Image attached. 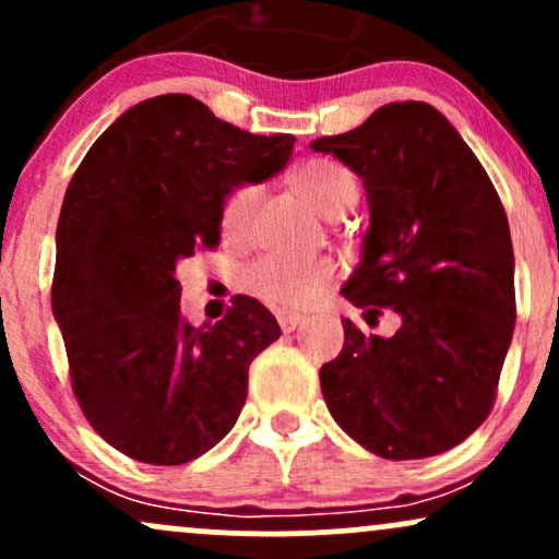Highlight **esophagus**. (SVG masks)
Listing matches in <instances>:
<instances>
[{"label": "esophagus", "instance_id": "obj_1", "mask_svg": "<svg viewBox=\"0 0 559 559\" xmlns=\"http://www.w3.org/2000/svg\"><path fill=\"white\" fill-rule=\"evenodd\" d=\"M301 323H305V318H299V316H278V325L284 333L297 331Z\"/></svg>", "mask_w": 559, "mask_h": 559}]
</instances>
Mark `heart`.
Returning <instances> with one entry per match:
<instances>
[{
  "label": "heart",
  "instance_id": "heart-1",
  "mask_svg": "<svg viewBox=\"0 0 559 559\" xmlns=\"http://www.w3.org/2000/svg\"><path fill=\"white\" fill-rule=\"evenodd\" d=\"M294 186L318 213L325 217L342 215L357 199V181L344 165L333 159H312L301 165L294 176ZM260 202L258 183H241L230 191L223 207V228L230 236H243ZM331 260H292L267 254L247 267L243 288L275 312H305L316 305L320 294L333 281Z\"/></svg>",
  "mask_w": 559,
  "mask_h": 559
}]
</instances>
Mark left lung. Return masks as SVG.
I'll return each instance as SVG.
<instances>
[{"label":"left lung","instance_id":"left-lung-1","mask_svg":"<svg viewBox=\"0 0 559 559\" xmlns=\"http://www.w3.org/2000/svg\"><path fill=\"white\" fill-rule=\"evenodd\" d=\"M362 178L370 226L342 294L394 336L344 323L320 368L333 420L386 460L465 441L489 415L515 329V258L502 202L449 120L426 102H391L362 126L312 141Z\"/></svg>","mask_w":559,"mask_h":559}]
</instances>
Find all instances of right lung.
Instances as JSON below:
<instances>
[{
	"instance_id": "1",
	"label": "right lung",
	"mask_w": 559,
	"mask_h": 559,
	"mask_svg": "<svg viewBox=\"0 0 559 559\" xmlns=\"http://www.w3.org/2000/svg\"><path fill=\"white\" fill-rule=\"evenodd\" d=\"M292 133L215 118L189 94L139 102L94 141L57 223L52 312L92 428L150 465H183L226 436L249 365L281 336L258 299L215 325L181 316L178 262L221 239L226 199L286 168Z\"/></svg>"
}]
</instances>
